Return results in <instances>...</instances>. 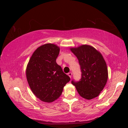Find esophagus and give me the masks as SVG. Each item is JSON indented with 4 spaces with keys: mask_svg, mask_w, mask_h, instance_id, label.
<instances>
[{
    "mask_svg": "<svg viewBox=\"0 0 128 128\" xmlns=\"http://www.w3.org/2000/svg\"><path fill=\"white\" fill-rule=\"evenodd\" d=\"M68 76H69V77H70V78H72V72H69V73H68Z\"/></svg>",
    "mask_w": 128,
    "mask_h": 128,
    "instance_id": "esophagus-1",
    "label": "esophagus"
}]
</instances>
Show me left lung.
Segmentation results:
<instances>
[{
    "label": "left lung",
    "instance_id": "8db88e82",
    "mask_svg": "<svg viewBox=\"0 0 128 128\" xmlns=\"http://www.w3.org/2000/svg\"><path fill=\"white\" fill-rule=\"evenodd\" d=\"M70 50L78 59L82 72L80 80H72V84L84 98L91 100L97 97L108 79L107 67L102 55L92 46L87 45Z\"/></svg>",
    "mask_w": 128,
    "mask_h": 128
}]
</instances>
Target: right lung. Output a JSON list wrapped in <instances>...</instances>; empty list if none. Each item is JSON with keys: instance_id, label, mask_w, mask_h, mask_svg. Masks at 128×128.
<instances>
[{"instance_id": "add662e5", "label": "right lung", "mask_w": 128, "mask_h": 128, "mask_svg": "<svg viewBox=\"0 0 128 128\" xmlns=\"http://www.w3.org/2000/svg\"><path fill=\"white\" fill-rule=\"evenodd\" d=\"M59 50L52 44L42 45L35 50L27 64L26 76L30 88L44 102H51L58 98L70 80L56 62Z\"/></svg>"}]
</instances>
